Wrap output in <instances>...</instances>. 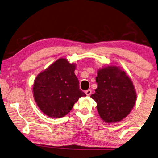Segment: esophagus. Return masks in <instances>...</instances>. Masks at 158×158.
Segmentation results:
<instances>
[{
	"instance_id": "34e87169",
	"label": "esophagus",
	"mask_w": 158,
	"mask_h": 158,
	"mask_svg": "<svg viewBox=\"0 0 158 158\" xmlns=\"http://www.w3.org/2000/svg\"><path fill=\"white\" fill-rule=\"evenodd\" d=\"M91 92H92V91H91V89H88V90H86L85 91V93H86V94L87 96H90L91 94Z\"/></svg>"
}]
</instances>
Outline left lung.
<instances>
[{
	"label": "left lung",
	"instance_id": "obj_1",
	"mask_svg": "<svg viewBox=\"0 0 158 158\" xmlns=\"http://www.w3.org/2000/svg\"><path fill=\"white\" fill-rule=\"evenodd\" d=\"M97 88L91 98L97 103L98 114L106 123L120 122L130 114L136 92L130 77L120 67H103L97 71Z\"/></svg>",
	"mask_w": 158,
	"mask_h": 158
}]
</instances>
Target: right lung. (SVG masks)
<instances>
[{"label": "right lung", "instance_id": "right-lung-1", "mask_svg": "<svg viewBox=\"0 0 158 158\" xmlns=\"http://www.w3.org/2000/svg\"><path fill=\"white\" fill-rule=\"evenodd\" d=\"M76 64L60 58L41 72L35 79L33 96L42 113L51 118L64 117L80 97L86 96L79 89L74 74Z\"/></svg>", "mask_w": 158, "mask_h": 158}]
</instances>
